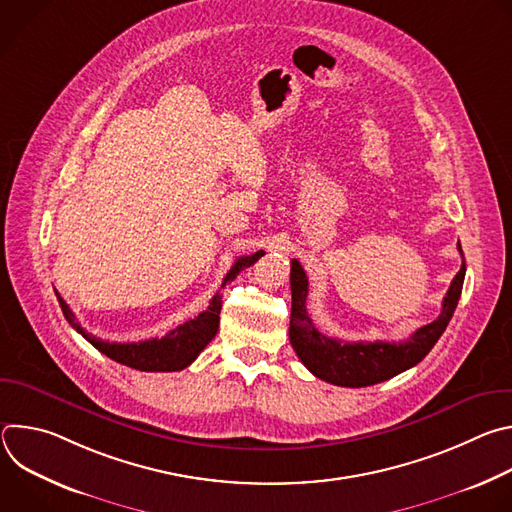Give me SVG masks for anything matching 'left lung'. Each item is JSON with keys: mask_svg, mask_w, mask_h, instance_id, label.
I'll use <instances>...</instances> for the list:
<instances>
[{"mask_svg": "<svg viewBox=\"0 0 512 512\" xmlns=\"http://www.w3.org/2000/svg\"><path fill=\"white\" fill-rule=\"evenodd\" d=\"M458 251L462 247L458 243ZM466 275V261L452 279L442 304V314L427 326L415 330L405 342H342L316 330L306 312L308 277L298 259H291V320L289 342L318 379L338 387H369L383 383L425 358L440 340L458 306Z\"/></svg>", "mask_w": 512, "mask_h": 512, "instance_id": "obj_1", "label": "left lung"}]
</instances>
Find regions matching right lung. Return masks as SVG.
Masks as SVG:
<instances>
[{
	"mask_svg": "<svg viewBox=\"0 0 512 512\" xmlns=\"http://www.w3.org/2000/svg\"><path fill=\"white\" fill-rule=\"evenodd\" d=\"M261 255H263V251H257L249 257H239L235 261V265L229 269V273L225 275V281L221 287H225L229 281H233L239 275V271H243L245 267H251ZM56 300H58L68 324L79 334H83V338L89 340L99 352H103L105 356H109L115 362L125 364V367H131L135 371H148V373H170V371L186 369L188 364L194 362L196 356L206 348V344L216 336L218 320H221L218 318V314H221V308H223L221 294H216L204 312H200L194 320H188V322L176 326L166 336L143 340V342L121 344V342H107V340H101V338L89 334L75 320V314H72L68 304L60 298L58 291H56Z\"/></svg>",
	"mask_w": 512,
	"mask_h": 512,
	"instance_id": "right-lung-1",
	"label": "right lung"
}]
</instances>
